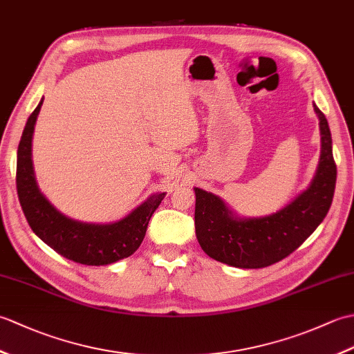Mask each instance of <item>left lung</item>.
Listing matches in <instances>:
<instances>
[{
    "label": "left lung",
    "instance_id": "1",
    "mask_svg": "<svg viewBox=\"0 0 354 354\" xmlns=\"http://www.w3.org/2000/svg\"><path fill=\"white\" fill-rule=\"evenodd\" d=\"M313 109L319 120V164L310 185L290 204L268 216L239 217L219 196L194 187L196 237L209 257L240 269L266 268L301 246L324 221L335 194L336 164L327 118L315 103Z\"/></svg>",
    "mask_w": 354,
    "mask_h": 354
}]
</instances>
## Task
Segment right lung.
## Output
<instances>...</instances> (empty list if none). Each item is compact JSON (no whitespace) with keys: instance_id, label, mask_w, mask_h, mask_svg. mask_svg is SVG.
I'll return each instance as SVG.
<instances>
[{"instance_id":"obj_1","label":"right lung","mask_w":354,"mask_h":354,"mask_svg":"<svg viewBox=\"0 0 354 354\" xmlns=\"http://www.w3.org/2000/svg\"><path fill=\"white\" fill-rule=\"evenodd\" d=\"M42 102L28 117L18 146L17 190L30 228L51 250L80 265L104 266L129 257L140 248L165 193L152 194L129 214L109 223L80 222L62 214L41 193L33 170L32 140Z\"/></svg>"}]
</instances>
